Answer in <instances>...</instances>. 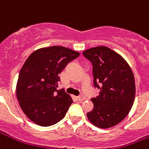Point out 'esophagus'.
<instances>
[{
  "label": "esophagus",
  "instance_id": "obj_1",
  "mask_svg": "<svg viewBox=\"0 0 149 149\" xmlns=\"http://www.w3.org/2000/svg\"><path fill=\"white\" fill-rule=\"evenodd\" d=\"M77 99L78 101H82V100H84L86 99V97H84V95H81V96H79V97H77Z\"/></svg>",
  "mask_w": 149,
  "mask_h": 149
}]
</instances>
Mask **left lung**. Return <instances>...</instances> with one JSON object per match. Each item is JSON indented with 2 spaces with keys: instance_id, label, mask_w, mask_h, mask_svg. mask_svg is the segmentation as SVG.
<instances>
[{
  "instance_id": "obj_1",
  "label": "left lung",
  "mask_w": 149,
  "mask_h": 149,
  "mask_svg": "<svg viewBox=\"0 0 149 149\" xmlns=\"http://www.w3.org/2000/svg\"><path fill=\"white\" fill-rule=\"evenodd\" d=\"M92 62L94 87L100 89L92 98L93 109L88 112L89 121L100 128L115 126L130 112L135 99L134 75L130 66L117 52L105 46L83 52Z\"/></svg>"
}]
</instances>
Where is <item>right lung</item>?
Here are the masks:
<instances>
[{"label":"right lung","mask_w":149,"mask_h":149,"mask_svg":"<svg viewBox=\"0 0 149 149\" xmlns=\"http://www.w3.org/2000/svg\"><path fill=\"white\" fill-rule=\"evenodd\" d=\"M80 53L63 46L34 51L22 66L17 84V97L28 118L40 126L56 124L72 103L62 88L57 90L58 74Z\"/></svg>","instance_id":"right-lung-1"}]
</instances>
